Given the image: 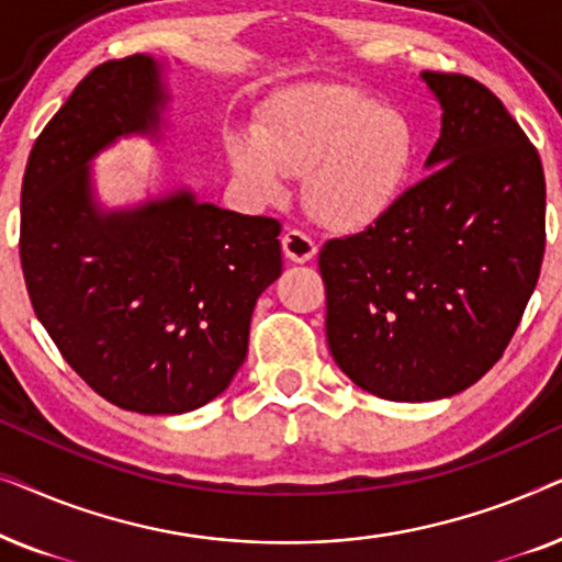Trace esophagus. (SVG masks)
<instances>
[{"label": "esophagus", "instance_id": "34e87169", "mask_svg": "<svg viewBox=\"0 0 562 562\" xmlns=\"http://www.w3.org/2000/svg\"><path fill=\"white\" fill-rule=\"evenodd\" d=\"M283 256H286L291 263H306V260H312L317 256V245L310 235L299 233V229H289L286 235H283Z\"/></svg>", "mask_w": 562, "mask_h": 562}]
</instances>
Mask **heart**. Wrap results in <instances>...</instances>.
Wrapping results in <instances>:
<instances>
[{
    "label": "heart",
    "mask_w": 562,
    "mask_h": 562,
    "mask_svg": "<svg viewBox=\"0 0 562 562\" xmlns=\"http://www.w3.org/2000/svg\"><path fill=\"white\" fill-rule=\"evenodd\" d=\"M237 179L263 202L304 176V206L322 227L363 233L396 212L419 160L417 127L366 91L319 83L279 94L258 127L225 135Z\"/></svg>",
    "instance_id": "obj_1"
}]
</instances>
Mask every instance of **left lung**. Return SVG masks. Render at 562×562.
<instances>
[{"instance_id": "8db88e82", "label": "left lung", "mask_w": 562, "mask_h": 562, "mask_svg": "<svg viewBox=\"0 0 562 562\" xmlns=\"http://www.w3.org/2000/svg\"><path fill=\"white\" fill-rule=\"evenodd\" d=\"M422 79L442 106L432 173L381 225L319 250L329 352L389 402H435L486 375L544 256V173L525 130L471 76Z\"/></svg>"}]
</instances>
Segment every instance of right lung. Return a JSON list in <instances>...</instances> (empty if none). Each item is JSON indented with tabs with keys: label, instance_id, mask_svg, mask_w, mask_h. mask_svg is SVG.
<instances>
[{
	"label": "right lung",
	"instance_id": "1",
	"mask_svg": "<svg viewBox=\"0 0 562 562\" xmlns=\"http://www.w3.org/2000/svg\"><path fill=\"white\" fill-rule=\"evenodd\" d=\"M160 71L143 53L106 60L45 125L22 179L20 260L37 319L99 396L183 414L220 396L248 356L252 310L281 276V225L189 189L97 204L91 158L122 135H158Z\"/></svg>",
	"mask_w": 562,
	"mask_h": 562
}]
</instances>
